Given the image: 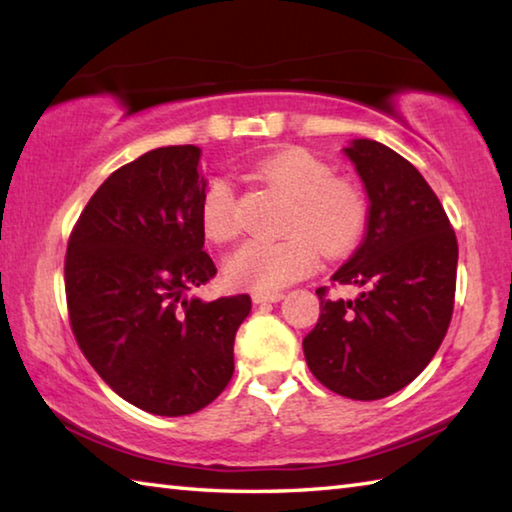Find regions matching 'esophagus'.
I'll return each instance as SVG.
<instances>
[{
  "label": "esophagus",
  "mask_w": 512,
  "mask_h": 512,
  "mask_svg": "<svg viewBox=\"0 0 512 512\" xmlns=\"http://www.w3.org/2000/svg\"><path fill=\"white\" fill-rule=\"evenodd\" d=\"M284 298V293H253V302L255 305H266V302H280Z\"/></svg>",
  "instance_id": "obj_1"
}]
</instances>
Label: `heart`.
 I'll use <instances>...</instances> for the list:
<instances>
[{"label": "heart", "instance_id": "1", "mask_svg": "<svg viewBox=\"0 0 512 512\" xmlns=\"http://www.w3.org/2000/svg\"><path fill=\"white\" fill-rule=\"evenodd\" d=\"M259 173L268 185L289 198L284 239L246 241L225 259V277L241 289L268 293L298 282L316 268L318 250L343 257L359 244L368 223V201L350 180L334 178V169L314 153L289 149L268 158ZM201 223L216 244L239 235L235 192L228 180L205 189Z\"/></svg>", "mask_w": 512, "mask_h": 512}]
</instances>
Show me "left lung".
I'll list each match as a JSON object with an SVG mask.
<instances>
[{"label":"left lung","mask_w":512,"mask_h":512,"mask_svg":"<svg viewBox=\"0 0 512 512\" xmlns=\"http://www.w3.org/2000/svg\"><path fill=\"white\" fill-rule=\"evenodd\" d=\"M343 153L370 205L366 237L332 282L359 296L329 300L318 289L320 318L302 350L325 388L370 402L402 391L438 352L454 311L458 244L409 160L375 140H352Z\"/></svg>","instance_id":"1"}]
</instances>
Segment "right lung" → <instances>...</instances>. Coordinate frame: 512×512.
Listing matches in <instances>:
<instances>
[{
	"label": "right lung",
	"instance_id": "obj_1",
	"mask_svg": "<svg viewBox=\"0 0 512 512\" xmlns=\"http://www.w3.org/2000/svg\"><path fill=\"white\" fill-rule=\"evenodd\" d=\"M198 146H162L110 173L72 230L65 291L76 343L101 379L153 415H189L235 372L250 298H187L216 275L205 253Z\"/></svg>",
	"mask_w": 512,
	"mask_h": 512
}]
</instances>
